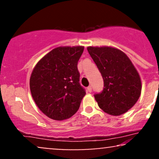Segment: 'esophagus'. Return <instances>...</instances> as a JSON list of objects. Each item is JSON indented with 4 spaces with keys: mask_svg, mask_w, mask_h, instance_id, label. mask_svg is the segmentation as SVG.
Returning <instances> with one entry per match:
<instances>
[{
    "mask_svg": "<svg viewBox=\"0 0 159 159\" xmlns=\"http://www.w3.org/2000/svg\"><path fill=\"white\" fill-rule=\"evenodd\" d=\"M87 91H88L89 93L92 92V87H91V86H89V87H87Z\"/></svg>",
    "mask_w": 159,
    "mask_h": 159,
    "instance_id": "34e87169",
    "label": "esophagus"
}]
</instances>
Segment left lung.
Wrapping results in <instances>:
<instances>
[{
  "instance_id": "1",
  "label": "left lung",
  "mask_w": 159,
  "mask_h": 159,
  "mask_svg": "<svg viewBox=\"0 0 159 159\" xmlns=\"http://www.w3.org/2000/svg\"><path fill=\"white\" fill-rule=\"evenodd\" d=\"M104 81L101 93L94 94L98 107L119 116L134 106L141 93L138 71L126 54L111 47H87Z\"/></svg>"
}]
</instances>
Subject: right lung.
Wrapping results in <instances>:
<instances>
[{"mask_svg": "<svg viewBox=\"0 0 159 159\" xmlns=\"http://www.w3.org/2000/svg\"><path fill=\"white\" fill-rule=\"evenodd\" d=\"M83 52V46L58 47L43 57L33 70L32 97L51 119H68L79 108L86 94L77 66Z\"/></svg>", "mask_w": 159, "mask_h": 159, "instance_id": "1", "label": "right lung"}]
</instances>
